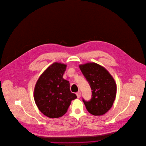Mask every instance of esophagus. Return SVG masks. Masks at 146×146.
<instances>
[{
  "label": "esophagus",
  "mask_w": 146,
  "mask_h": 146,
  "mask_svg": "<svg viewBox=\"0 0 146 146\" xmlns=\"http://www.w3.org/2000/svg\"><path fill=\"white\" fill-rule=\"evenodd\" d=\"M76 95H77V98H80V96H81V92L79 91V92H78L77 93H76Z\"/></svg>",
  "instance_id": "1"
}]
</instances>
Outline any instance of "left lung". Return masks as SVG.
Listing matches in <instances>:
<instances>
[{
  "instance_id": "8db88e82",
  "label": "left lung",
  "mask_w": 146,
  "mask_h": 146,
  "mask_svg": "<svg viewBox=\"0 0 146 146\" xmlns=\"http://www.w3.org/2000/svg\"><path fill=\"white\" fill-rule=\"evenodd\" d=\"M79 67L92 90L89 101L82 99L88 112L95 116L106 113L112 108L116 94V84L106 69L96 63L80 65Z\"/></svg>"
}]
</instances>
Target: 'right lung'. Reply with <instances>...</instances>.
Segmentation results:
<instances>
[{
	"mask_svg": "<svg viewBox=\"0 0 146 146\" xmlns=\"http://www.w3.org/2000/svg\"><path fill=\"white\" fill-rule=\"evenodd\" d=\"M66 65L55 63L48 67L37 81L34 98L40 112L50 118H58L67 112L72 100L77 98L63 78Z\"/></svg>",
	"mask_w": 146,
	"mask_h": 146,
	"instance_id": "right-lung-1",
	"label": "right lung"
}]
</instances>
